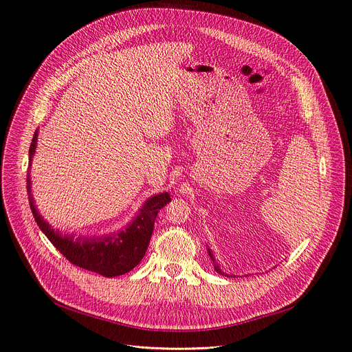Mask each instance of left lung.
<instances>
[{
  "label": "left lung",
  "instance_id": "left-lung-1",
  "mask_svg": "<svg viewBox=\"0 0 352 352\" xmlns=\"http://www.w3.org/2000/svg\"><path fill=\"white\" fill-rule=\"evenodd\" d=\"M208 253H209V256H210V259H212V263H214V267H215V270H217V272H218V273H219V274H222V276H226V277H230V276H229V274H226V273H225V272H222V270H221V267H219V266H218V263H217V262H215V259H214V254H212V253H210V250H208Z\"/></svg>",
  "mask_w": 352,
  "mask_h": 352
}]
</instances>
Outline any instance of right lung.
Instances as JSON below:
<instances>
[{
	"label": "right lung",
	"instance_id": "1",
	"mask_svg": "<svg viewBox=\"0 0 352 352\" xmlns=\"http://www.w3.org/2000/svg\"><path fill=\"white\" fill-rule=\"evenodd\" d=\"M35 131L30 147V155L32 157L36 147ZM31 166V161H30ZM28 194H31V179L27 177ZM171 201L168 192H164L150 198L143 209L140 210L137 218L124 229L106 238H75L72 235H62L52 229L43 218L38 214L34 205V198L30 195V205L35 222L45 236L66 257V259L82 269L99 273L106 277L120 276L134 269L147 252V246L151 239L154 222L158 210Z\"/></svg>",
	"mask_w": 352,
	"mask_h": 352
}]
</instances>
